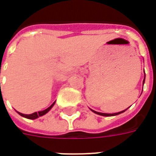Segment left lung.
<instances>
[{
    "instance_id": "left-lung-1",
    "label": "left lung",
    "mask_w": 156,
    "mask_h": 156,
    "mask_svg": "<svg viewBox=\"0 0 156 156\" xmlns=\"http://www.w3.org/2000/svg\"><path fill=\"white\" fill-rule=\"evenodd\" d=\"M144 79H145V74H144V81H143V83H144ZM126 110V109H125ZM125 110H123V111L121 112H119V113H115V114H103V113H99V112H96L94 110H92V111L95 113V114H97V115H102V116H114V115H118L121 114V113H124Z\"/></svg>"
}]
</instances>
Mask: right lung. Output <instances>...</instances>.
<instances>
[{
	"instance_id": "right-lung-1",
	"label": "right lung",
	"mask_w": 156,
	"mask_h": 156,
	"mask_svg": "<svg viewBox=\"0 0 156 156\" xmlns=\"http://www.w3.org/2000/svg\"><path fill=\"white\" fill-rule=\"evenodd\" d=\"M55 102L52 104V105L50 106V107H48V108H46L45 110H42V111H39L38 113H37V112H35V113H33V114H32V115H24V114H22V113H19V112H17L19 115H21V116H22V117H25L27 118V119H37V118L40 117V116H42V115H46L47 113H48L50 109H51V108H52V106L54 105Z\"/></svg>"
}]
</instances>
